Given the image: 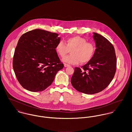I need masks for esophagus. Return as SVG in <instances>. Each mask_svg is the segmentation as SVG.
<instances>
[{
  "mask_svg": "<svg viewBox=\"0 0 132 132\" xmlns=\"http://www.w3.org/2000/svg\"><path fill=\"white\" fill-rule=\"evenodd\" d=\"M64 67H69V66H70L69 64H67V63H64Z\"/></svg>",
  "mask_w": 132,
  "mask_h": 132,
  "instance_id": "1",
  "label": "esophagus"
}]
</instances>
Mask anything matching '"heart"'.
<instances>
[{
	"instance_id": "obj_1",
	"label": "heart",
	"mask_w": 132,
	"mask_h": 132,
	"mask_svg": "<svg viewBox=\"0 0 132 132\" xmlns=\"http://www.w3.org/2000/svg\"><path fill=\"white\" fill-rule=\"evenodd\" d=\"M55 50L58 55L62 57L71 51L72 54L63 58L62 61L69 64H77L89 61L94 55L95 47L93 43L87 42L85 38L75 36L67 38L65 44L62 41L59 42Z\"/></svg>"
}]
</instances>
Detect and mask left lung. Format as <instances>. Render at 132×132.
<instances>
[{
    "instance_id": "left-lung-1",
    "label": "left lung",
    "mask_w": 132,
    "mask_h": 132,
    "mask_svg": "<svg viewBox=\"0 0 132 132\" xmlns=\"http://www.w3.org/2000/svg\"><path fill=\"white\" fill-rule=\"evenodd\" d=\"M96 49L91 60L81 68L76 67L71 81L79 92L88 94L102 92L110 83L116 68L112 44L102 35L94 32Z\"/></svg>"
}]
</instances>
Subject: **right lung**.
I'll use <instances>...</instances> for the list:
<instances>
[{"label":"right lung","instance_id":"1","mask_svg":"<svg viewBox=\"0 0 132 132\" xmlns=\"http://www.w3.org/2000/svg\"><path fill=\"white\" fill-rule=\"evenodd\" d=\"M58 36L56 33L36 29L19 38L13 66L18 81L25 89L32 92L44 90L63 69L55 50L60 40Z\"/></svg>","mask_w":132,"mask_h":132}]
</instances>
